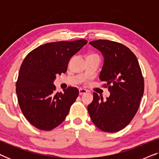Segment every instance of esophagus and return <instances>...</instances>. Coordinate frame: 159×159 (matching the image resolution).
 Listing matches in <instances>:
<instances>
[{
    "mask_svg": "<svg viewBox=\"0 0 159 159\" xmlns=\"http://www.w3.org/2000/svg\"><path fill=\"white\" fill-rule=\"evenodd\" d=\"M88 93V90H85V89H83V88L79 89V93L80 95L82 94H84V93Z\"/></svg>",
    "mask_w": 159,
    "mask_h": 159,
    "instance_id": "34e87169",
    "label": "esophagus"
}]
</instances>
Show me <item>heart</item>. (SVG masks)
Returning a JSON list of instances; mask_svg holds the SVG:
<instances>
[{"instance_id":"b5f03b06","label":"heart","mask_w":159,"mask_h":159,"mask_svg":"<svg viewBox=\"0 0 159 159\" xmlns=\"http://www.w3.org/2000/svg\"><path fill=\"white\" fill-rule=\"evenodd\" d=\"M90 56H92V55H90Z\"/></svg>"}]
</instances>
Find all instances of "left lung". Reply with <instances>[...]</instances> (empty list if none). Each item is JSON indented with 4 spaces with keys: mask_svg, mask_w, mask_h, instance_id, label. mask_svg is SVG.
Instances as JSON below:
<instances>
[{
    "mask_svg": "<svg viewBox=\"0 0 159 159\" xmlns=\"http://www.w3.org/2000/svg\"><path fill=\"white\" fill-rule=\"evenodd\" d=\"M90 44L103 54L100 80L106 82L104 86L111 94L103 101V97L93 93L88 113L102 131H120L134 118L144 93V79L138 58L129 48L114 41L98 40Z\"/></svg>",
    "mask_w": 159,
    "mask_h": 159,
    "instance_id": "obj_1",
    "label": "left lung"
}]
</instances>
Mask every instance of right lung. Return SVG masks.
Returning a JSON list of instances; mask_svg holds the SVG:
<instances>
[{"label":"right lung","instance_id":"right-lung-1","mask_svg":"<svg viewBox=\"0 0 159 159\" xmlns=\"http://www.w3.org/2000/svg\"><path fill=\"white\" fill-rule=\"evenodd\" d=\"M88 41L48 43L30 52L24 59L16 83L18 102L28 121L40 130L49 131L61 125L76 101L79 90L69 87L56 93V76L67 70L71 56Z\"/></svg>","mask_w":159,"mask_h":159}]
</instances>
